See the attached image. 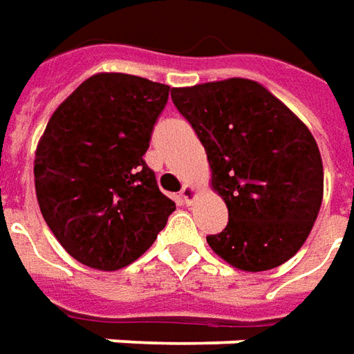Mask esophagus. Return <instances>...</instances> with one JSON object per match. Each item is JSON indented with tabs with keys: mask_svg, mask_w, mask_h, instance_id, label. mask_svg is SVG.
Listing matches in <instances>:
<instances>
[{
	"mask_svg": "<svg viewBox=\"0 0 354 354\" xmlns=\"http://www.w3.org/2000/svg\"><path fill=\"white\" fill-rule=\"evenodd\" d=\"M179 194H181V201L185 203V205H191V203H193L194 194H196V193H194V189L191 187V185H185Z\"/></svg>",
	"mask_w": 354,
	"mask_h": 354,
	"instance_id": "esophagus-1",
	"label": "esophagus"
}]
</instances>
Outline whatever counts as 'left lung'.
<instances>
[{
	"mask_svg": "<svg viewBox=\"0 0 354 354\" xmlns=\"http://www.w3.org/2000/svg\"><path fill=\"white\" fill-rule=\"evenodd\" d=\"M177 111L193 127L227 206L226 227L206 236L241 271L274 269L292 257L324 198V165L312 132L263 85L232 77L177 87Z\"/></svg>",
	"mask_w": 354,
	"mask_h": 354,
	"instance_id": "obj_1",
	"label": "left lung"
}]
</instances>
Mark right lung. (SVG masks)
Masks as SVG:
<instances>
[{"instance_id": "1", "label": "right lung", "mask_w": 354, "mask_h": 354, "mask_svg": "<svg viewBox=\"0 0 354 354\" xmlns=\"http://www.w3.org/2000/svg\"><path fill=\"white\" fill-rule=\"evenodd\" d=\"M169 85L97 73L62 103L35 158L40 212L73 259L99 271L136 261L175 210L142 160Z\"/></svg>"}]
</instances>
